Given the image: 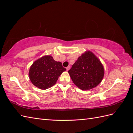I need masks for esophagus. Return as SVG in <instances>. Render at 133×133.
Segmentation results:
<instances>
[{
    "label": "esophagus",
    "instance_id": "obj_1",
    "mask_svg": "<svg viewBox=\"0 0 133 133\" xmlns=\"http://www.w3.org/2000/svg\"><path fill=\"white\" fill-rule=\"evenodd\" d=\"M66 69V70H67V71H68V70H69L70 69V66H67Z\"/></svg>",
    "mask_w": 133,
    "mask_h": 133
}]
</instances>
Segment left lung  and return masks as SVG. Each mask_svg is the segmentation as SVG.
<instances>
[{"label": "left lung", "instance_id": "obj_1", "mask_svg": "<svg viewBox=\"0 0 133 133\" xmlns=\"http://www.w3.org/2000/svg\"><path fill=\"white\" fill-rule=\"evenodd\" d=\"M68 73L76 86L82 90H88L102 82L104 69L99 59L89 50L80 56Z\"/></svg>", "mask_w": 133, "mask_h": 133}]
</instances>
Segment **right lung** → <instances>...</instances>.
<instances>
[{"label":"right lung","instance_id":"1","mask_svg":"<svg viewBox=\"0 0 133 133\" xmlns=\"http://www.w3.org/2000/svg\"><path fill=\"white\" fill-rule=\"evenodd\" d=\"M65 70L61 62L55 61L50 55H45L32 64L29 71V79L34 85L45 90L54 85Z\"/></svg>","mask_w":133,"mask_h":133}]
</instances>
